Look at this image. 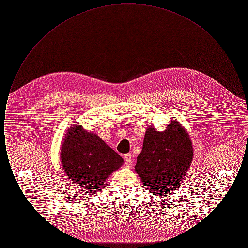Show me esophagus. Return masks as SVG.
Instances as JSON below:
<instances>
[{
  "mask_svg": "<svg viewBox=\"0 0 248 248\" xmlns=\"http://www.w3.org/2000/svg\"><path fill=\"white\" fill-rule=\"evenodd\" d=\"M133 162V156L131 154H126L124 155V163L126 166H130Z\"/></svg>",
  "mask_w": 248,
  "mask_h": 248,
  "instance_id": "esophagus-1",
  "label": "esophagus"
}]
</instances>
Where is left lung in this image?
<instances>
[{"label":"left lung","instance_id":"1","mask_svg":"<svg viewBox=\"0 0 248 248\" xmlns=\"http://www.w3.org/2000/svg\"><path fill=\"white\" fill-rule=\"evenodd\" d=\"M192 156L188 133L177 120H171L163 132L153 126L147 129L135 170L148 191L164 196L179 186Z\"/></svg>","mask_w":248,"mask_h":248}]
</instances>
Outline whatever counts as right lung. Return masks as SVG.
<instances>
[{
  "label": "right lung",
  "mask_w": 248,
  "mask_h": 248,
  "mask_svg": "<svg viewBox=\"0 0 248 248\" xmlns=\"http://www.w3.org/2000/svg\"><path fill=\"white\" fill-rule=\"evenodd\" d=\"M61 162L68 177L80 189L99 192L124 160L98 136L74 125L66 134Z\"/></svg>",
  "instance_id": "obj_1"
}]
</instances>
